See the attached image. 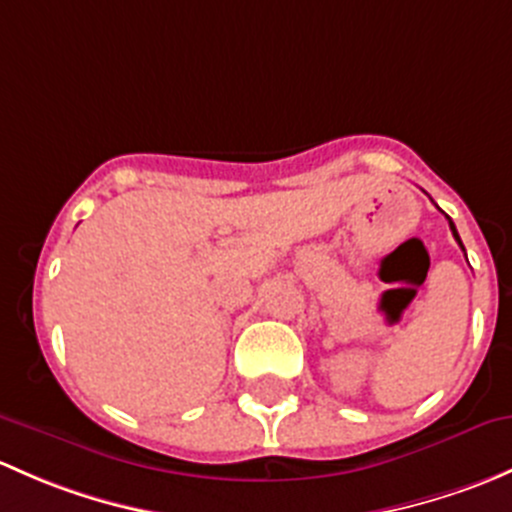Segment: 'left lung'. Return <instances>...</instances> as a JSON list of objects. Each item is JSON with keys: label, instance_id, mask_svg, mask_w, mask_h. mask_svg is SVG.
I'll use <instances>...</instances> for the list:
<instances>
[{"label": "left lung", "instance_id": "1", "mask_svg": "<svg viewBox=\"0 0 512 512\" xmlns=\"http://www.w3.org/2000/svg\"><path fill=\"white\" fill-rule=\"evenodd\" d=\"M449 219V226H451V231H453V236H456V241H458V246H461L463 249V244H461V239H458V231H456V226H453V221H451V217H446Z\"/></svg>", "mask_w": 512, "mask_h": 512}]
</instances>
